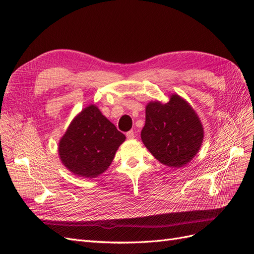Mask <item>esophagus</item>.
<instances>
[{
  "mask_svg": "<svg viewBox=\"0 0 254 254\" xmlns=\"http://www.w3.org/2000/svg\"><path fill=\"white\" fill-rule=\"evenodd\" d=\"M126 137H127L128 139H133V138L135 137V134H134V132H133L132 130H130V131H128V132L126 133Z\"/></svg>",
  "mask_w": 254,
  "mask_h": 254,
  "instance_id": "esophagus-1",
  "label": "esophagus"
}]
</instances>
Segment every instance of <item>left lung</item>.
Instances as JSON below:
<instances>
[{
  "mask_svg": "<svg viewBox=\"0 0 254 254\" xmlns=\"http://www.w3.org/2000/svg\"><path fill=\"white\" fill-rule=\"evenodd\" d=\"M141 139L158 162L180 168L199 152L203 127L190 104L174 94L166 103L151 101L146 104Z\"/></svg>",
  "mask_w": 254,
  "mask_h": 254,
  "instance_id": "obj_1",
  "label": "left lung"
}]
</instances>
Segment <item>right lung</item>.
<instances>
[{"label":"right lung","instance_id":"1","mask_svg":"<svg viewBox=\"0 0 254 254\" xmlns=\"http://www.w3.org/2000/svg\"><path fill=\"white\" fill-rule=\"evenodd\" d=\"M125 139L98 107L90 104L74 117L61 137L59 157L73 175L92 179L109 168Z\"/></svg>","mask_w":254,"mask_h":254}]
</instances>
